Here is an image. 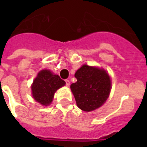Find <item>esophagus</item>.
Wrapping results in <instances>:
<instances>
[{"instance_id": "34e87169", "label": "esophagus", "mask_w": 147, "mask_h": 147, "mask_svg": "<svg viewBox=\"0 0 147 147\" xmlns=\"http://www.w3.org/2000/svg\"><path fill=\"white\" fill-rule=\"evenodd\" d=\"M65 82V85H66V86H69V85H70V82H69V80L66 79Z\"/></svg>"}]
</instances>
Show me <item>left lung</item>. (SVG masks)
<instances>
[{
	"instance_id": "obj_1",
	"label": "left lung",
	"mask_w": 147,
	"mask_h": 147,
	"mask_svg": "<svg viewBox=\"0 0 147 147\" xmlns=\"http://www.w3.org/2000/svg\"><path fill=\"white\" fill-rule=\"evenodd\" d=\"M77 79L70 86L80 109L91 111L106 101L111 92V79L104 69L84 65L75 74Z\"/></svg>"
}]
</instances>
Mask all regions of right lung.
I'll list each match as a JSON object with an SVG mask.
<instances>
[{"mask_svg": "<svg viewBox=\"0 0 147 147\" xmlns=\"http://www.w3.org/2000/svg\"><path fill=\"white\" fill-rule=\"evenodd\" d=\"M65 84V81L58 75H53L49 70H42L33 81L31 87L33 98L41 105L47 106L52 102L57 89Z\"/></svg>", "mask_w": 147, "mask_h": 147, "instance_id": "obj_1", "label": "right lung"}]
</instances>
